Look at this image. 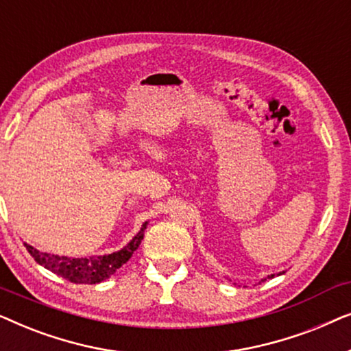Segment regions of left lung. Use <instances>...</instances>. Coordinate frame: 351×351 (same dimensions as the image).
Wrapping results in <instances>:
<instances>
[{"mask_svg":"<svg viewBox=\"0 0 351 351\" xmlns=\"http://www.w3.org/2000/svg\"><path fill=\"white\" fill-rule=\"evenodd\" d=\"M282 273H285V271H282ZM273 276H275V275H268L267 278H263V280H262V281H267V280H270V278H273Z\"/></svg>","mask_w":351,"mask_h":351,"instance_id":"left-lung-1","label":"left lung"}]
</instances>
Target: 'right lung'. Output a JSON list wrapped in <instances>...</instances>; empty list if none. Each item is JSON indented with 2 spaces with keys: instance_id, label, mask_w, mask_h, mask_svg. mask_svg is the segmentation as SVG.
Here are the masks:
<instances>
[{
  "instance_id": "add662e5",
  "label": "right lung",
  "mask_w": 351,
  "mask_h": 351,
  "mask_svg": "<svg viewBox=\"0 0 351 351\" xmlns=\"http://www.w3.org/2000/svg\"><path fill=\"white\" fill-rule=\"evenodd\" d=\"M145 222L142 225L141 232L124 246L121 251L107 254V256H94V257H66V256H54V254L40 252L30 244H25L27 251L35 258L36 263H40L47 270H51L56 275H59L75 285H97L113 275L123 263H126L134 251L138 247V244L143 239V232L147 228Z\"/></svg>"
}]
</instances>
